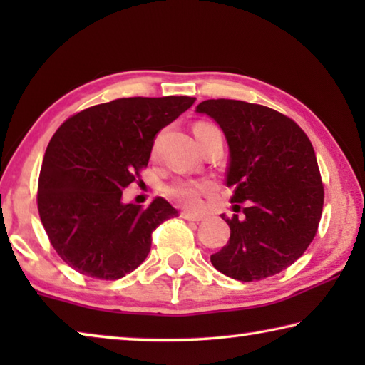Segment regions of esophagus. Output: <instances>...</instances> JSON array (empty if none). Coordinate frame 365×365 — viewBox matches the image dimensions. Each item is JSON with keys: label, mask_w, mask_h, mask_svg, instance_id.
Here are the masks:
<instances>
[{"label": "esophagus", "mask_w": 365, "mask_h": 365, "mask_svg": "<svg viewBox=\"0 0 365 365\" xmlns=\"http://www.w3.org/2000/svg\"><path fill=\"white\" fill-rule=\"evenodd\" d=\"M182 217H183L185 220H191V222H201V220H205V215L193 214V212H187V211L182 212Z\"/></svg>", "instance_id": "esophagus-1"}]
</instances>
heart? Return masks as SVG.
<instances>
[{
    "label": "heart",
    "mask_w": 365,
    "mask_h": 365,
    "mask_svg": "<svg viewBox=\"0 0 365 365\" xmlns=\"http://www.w3.org/2000/svg\"><path fill=\"white\" fill-rule=\"evenodd\" d=\"M212 127L211 123L201 122L195 127V132ZM209 190H211V183L206 180H175L164 188V193L183 207L197 209L202 202V195L207 193Z\"/></svg>",
    "instance_id": "b5f03b06"
}]
</instances>
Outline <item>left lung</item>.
I'll return each mask as SVG.
<instances>
[{"instance_id": "obj_1", "label": "left lung", "mask_w": 365, "mask_h": 365, "mask_svg": "<svg viewBox=\"0 0 365 365\" xmlns=\"http://www.w3.org/2000/svg\"><path fill=\"white\" fill-rule=\"evenodd\" d=\"M196 110L225 133V182L233 187L235 212L243 211L222 215L230 238L211 256L212 265L240 282L279 274L307 250L322 215L324 183L311 140L293 119L262 104L220 98Z\"/></svg>"}]
</instances>
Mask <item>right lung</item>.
<instances>
[{
  "label": "right lung",
  "mask_w": 365,
  "mask_h": 365,
  "mask_svg": "<svg viewBox=\"0 0 365 365\" xmlns=\"http://www.w3.org/2000/svg\"><path fill=\"white\" fill-rule=\"evenodd\" d=\"M195 98H119L69 117L46 148L36 205L59 257L91 279L117 280L138 267L151 235L178 212L163 197L123 205L122 190L146 169L156 133Z\"/></svg>",
  "instance_id": "right-lung-1"
}]
</instances>
